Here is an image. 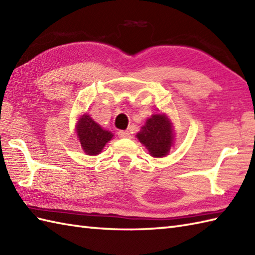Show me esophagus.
<instances>
[{"label": "esophagus", "instance_id": "esophagus-1", "mask_svg": "<svg viewBox=\"0 0 255 255\" xmlns=\"http://www.w3.org/2000/svg\"><path fill=\"white\" fill-rule=\"evenodd\" d=\"M117 134H118L119 138H130V133H129L128 131H126V130L118 131Z\"/></svg>", "mask_w": 255, "mask_h": 255}]
</instances>
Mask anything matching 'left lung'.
I'll list each match as a JSON object with an SVG mask.
<instances>
[{
	"label": "left lung",
	"instance_id": "1",
	"mask_svg": "<svg viewBox=\"0 0 255 255\" xmlns=\"http://www.w3.org/2000/svg\"><path fill=\"white\" fill-rule=\"evenodd\" d=\"M136 136L154 158L167 155L174 140L172 123L163 114H155L148 118Z\"/></svg>",
	"mask_w": 255,
	"mask_h": 255
}]
</instances>
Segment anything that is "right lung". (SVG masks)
Masks as SVG:
<instances>
[{
	"label": "right lung",
	"mask_w": 255,
	"mask_h": 255,
	"mask_svg": "<svg viewBox=\"0 0 255 255\" xmlns=\"http://www.w3.org/2000/svg\"><path fill=\"white\" fill-rule=\"evenodd\" d=\"M75 130L82 149L89 155L101 153L105 144L111 141L114 136L111 131L103 129L88 114L80 117Z\"/></svg>",
	"instance_id": "obj_1"
}]
</instances>
